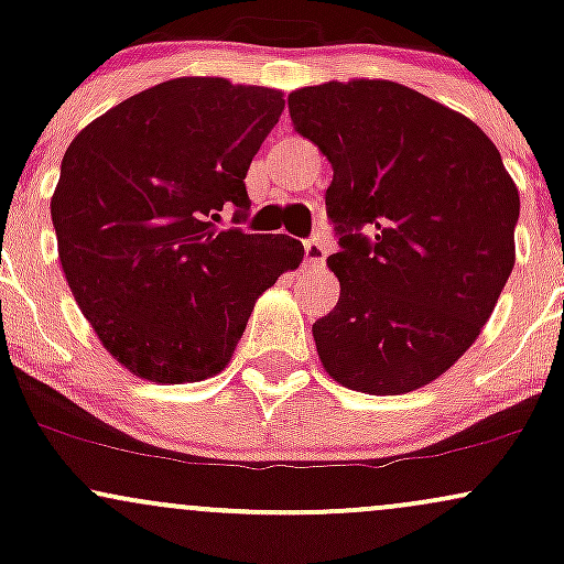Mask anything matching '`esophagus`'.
<instances>
[{
	"mask_svg": "<svg viewBox=\"0 0 564 564\" xmlns=\"http://www.w3.org/2000/svg\"><path fill=\"white\" fill-rule=\"evenodd\" d=\"M328 254V246L321 241V238H313V241H304V262L307 268H323Z\"/></svg>",
	"mask_w": 564,
	"mask_h": 564,
	"instance_id": "34e87169",
	"label": "esophagus"
}]
</instances>
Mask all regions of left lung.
<instances>
[{"label":"left lung","mask_w":564,"mask_h":564,"mask_svg":"<svg viewBox=\"0 0 564 564\" xmlns=\"http://www.w3.org/2000/svg\"><path fill=\"white\" fill-rule=\"evenodd\" d=\"M289 113L334 170L341 294L313 323L321 364L349 390H419L467 352L507 286L517 185L475 121L403 84L304 87Z\"/></svg>","instance_id":"obj_1"}]
</instances>
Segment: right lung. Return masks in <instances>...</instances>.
I'll use <instances>...</instances> for the list:
<instances>
[{
    "label": "right lung",
    "instance_id": "1",
    "mask_svg": "<svg viewBox=\"0 0 564 564\" xmlns=\"http://www.w3.org/2000/svg\"><path fill=\"white\" fill-rule=\"evenodd\" d=\"M283 95L219 76H183L84 127L53 204L63 273L102 347L156 384L228 366L254 302L300 268L296 238L219 230L249 215L246 172Z\"/></svg>",
    "mask_w": 564,
    "mask_h": 564
}]
</instances>
